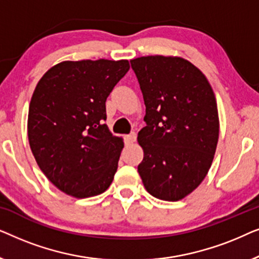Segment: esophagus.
Returning <instances> with one entry per match:
<instances>
[{
    "label": "esophagus",
    "instance_id": "1",
    "mask_svg": "<svg viewBox=\"0 0 259 259\" xmlns=\"http://www.w3.org/2000/svg\"><path fill=\"white\" fill-rule=\"evenodd\" d=\"M126 140L127 143H134V141L137 140V133L136 132L130 133L128 136H126Z\"/></svg>",
    "mask_w": 259,
    "mask_h": 259
}]
</instances>
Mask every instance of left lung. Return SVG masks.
I'll use <instances>...</instances> for the list:
<instances>
[{
    "instance_id": "1",
    "label": "left lung",
    "mask_w": 259,
    "mask_h": 259,
    "mask_svg": "<svg viewBox=\"0 0 259 259\" xmlns=\"http://www.w3.org/2000/svg\"><path fill=\"white\" fill-rule=\"evenodd\" d=\"M131 66L146 106L138 172L152 196L180 200L200 185L213 160L219 137L214 93L206 76L178 56H141Z\"/></svg>"
}]
</instances>
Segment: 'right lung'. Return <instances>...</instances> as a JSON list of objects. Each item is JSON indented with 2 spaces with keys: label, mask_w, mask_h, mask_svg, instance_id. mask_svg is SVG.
<instances>
[{
  "label": "right lung",
  "mask_w": 259,
  "mask_h": 259,
  "mask_svg": "<svg viewBox=\"0 0 259 259\" xmlns=\"http://www.w3.org/2000/svg\"><path fill=\"white\" fill-rule=\"evenodd\" d=\"M127 60L60 62L45 73L31 97L28 139L49 182L75 198L108 189L123 148L109 132L106 100L128 72Z\"/></svg>",
  "instance_id": "1"
}]
</instances>
